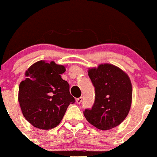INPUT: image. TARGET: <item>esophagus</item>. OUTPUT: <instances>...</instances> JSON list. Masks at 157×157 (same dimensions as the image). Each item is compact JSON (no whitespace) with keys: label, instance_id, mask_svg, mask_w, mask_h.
<instances>
[{"label":"esophagus","instance_id":"esophagus-1","mask_svg":"<svg viewBox=\"0 0 157 157\" xmlns=\"http://www.w3.org/2000/svg\"><path fill=\"white\" fill-rule=\"evenodd\" d=\"M82 100H83V97H79L76 99V102H77V104H80V103H81Z\"/></svg>","mask_w":157,"mask_h":157}]
</instances>
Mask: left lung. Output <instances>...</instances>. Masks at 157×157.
<instances>
[{
  "label": "left lung",
  "mask_w": 157,
  "mask_h": 157,
  "mask_svg": "<svg viewBox=\"0 0 157 157\" xmlns=\"http://www.w3.org/2000/svg\"><path fill=\"white\" fill-rule=\"evenodd\" d=\"M88 75L95 87V102L85 109V118L98 129L105 131L119 125L127 117L132 100L129 77L119 67L101 64L90 68Z\"/></svg>",
  "instance_id": "8db88e82"
}]
</instances>
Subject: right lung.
I'll return each instance as SVG.
<instances>
[{
    "label": "right lung",
    "instance_id": "obj_1",
    "mask_svg": "<svg viewBox=\"0 0 157 157\" xmlns=\"http://www.w3.org/2000/svg\"><path fill=\"white\" fill-rule=\"evenodd\" d=\"M64 66L39 61L26 71L19 86L18 100L23 116L34 127L49 130L59 124L70 104L75 99L61 74Z\"/></svg>",
    "mask_w": 157,
    "mask_h": 157
}]
</instances>
